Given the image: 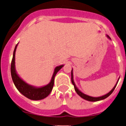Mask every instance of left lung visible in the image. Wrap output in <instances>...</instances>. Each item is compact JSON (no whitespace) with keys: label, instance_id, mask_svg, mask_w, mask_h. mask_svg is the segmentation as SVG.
Masks as SVG:
<instances>
[{"label":"left lung","instance_id":"1","mask_svg":"<svg viewBox=\"0 0 126 126\" xmlns=\"http://www.w3.org/2000/svg\"><path fill=\"white\" fill-rule=\"evenodd\" d=\"M107 37L108 38V39H111L110 38V37L109 36V35H106ZM74 77H73V69H72V71H71V81H72V83L73 84L74 86V89H75V91H76V92L77 93V94L79 95V96H80L82 98L84 99V100H87V101H100V100H104V99L106 98L107 97H108L112 93V92H113V91H114V89H115V87L116 86V84H117L118 82V80L119 79H120V78L118 79V80L117 82H116V84L115 85V86L113 87V89H112V90H111L110 91L109 93L107 94L104 95H103V96H98V97H94V96H89V95H87L86 94H84V93H83L82 92H81L80 90L79 89L77 88V87L76 86V85H75V83H74Z\"/></svg>","mask_w":126,"mask_h":126}]
</instances>
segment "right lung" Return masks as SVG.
<instances>
[{
	"instance_id": "obj_1",
	"label": "right lung",
	"mask_w": 126,
	"mask_h": 126,
	"mask_svg": "<svg viewBox=\"0 0 126 126\" xmlns=\"http://www.w3.org/2000/svg\"><path fill=\"white\" fill-rule=\"evenodd\" d=\"M18 43L16 45L13 52V57L11 64V74L14 84L17 90L28 98L32 100H40L47 97L52 91L54 84V78L57 73L63 67L64 65H60L55 68L51 81L47 85L42 87H35L30 85L23 81L18 76L15 67V54Z\"/></svg>"
}]
</instances>
